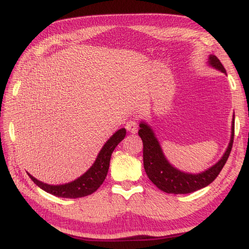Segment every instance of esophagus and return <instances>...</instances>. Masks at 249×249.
<instances>
[{
	"mask_svg": "<svg viewBox=\"0 0 249 249\" xmlns=\"http://www.w3.org/2000/svg\"><path fill=\"white\" fill-rule=\"evenodd\" d=\"M125 128L127 129L129 133L135 134V133H137L138 125H137V123L135 121H128L127 123H126V125H125Z\"/></svg>",
	"mask_w": 249,
	"mask_h": 249,
	"instance_id": "esophagus-1",
	"label": "esophagus"
}]
</instances>
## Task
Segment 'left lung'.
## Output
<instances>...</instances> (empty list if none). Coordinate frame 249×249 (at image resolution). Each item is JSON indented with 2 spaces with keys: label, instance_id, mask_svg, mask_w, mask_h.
Returning <instances> with one entry per match:
<instances>
[{
  "label": "left lung",
  "instance_id": "8db88e82",
  "mask_svg": "<svg viewBox=\"0 0 249 249\" xmlns=\"http://www.w3.org/2000/svg\"><path fill=\"white\" fill-rule=\"evenodd\" d=\"M210 65L226 73V70L221 64L220 59L216 56H210ZM235 119V117H234ZM138 130L144 148H142V159H144V168L149 180L156 187L166 193L172 195H185L191 193L206 187L215 180L220 175L221 170L229 159L234 141V120L231 125V137L230 145L227 147L225 154L218 162H216L210 169L197 175L185 174L172 167L163 156L158 141L154 136L153 130L145 123L140 125Z\"/></svg>",
  "mask_w": 249,
  "mask_h": 249
}]
</instances>
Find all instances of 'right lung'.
Masks as SVG:
<instances>
[{
  "label": "right lung",
  "instance_id": "right-lung-1",
  "mask_svg": "<svg viewBox=\"0 0 249 249\" xmlns=\"http://www.w3.org/2000/svg\"><path fill=\"white\" fill-rule=\"evenodd\" d=\"M125 135V128L117 130V132L107 142V144L103 146V148L101 149L98 158H96L95 162L92 165L90 169L83 176L80 177V178L72 181V182L60 185H50L44 182H40V181L35 179L31 175L28 176L31 177V179L34 182L38 185L39 188L43 189L44 191L59 197L77 199V197L90 196L98 190L101 187V184L103 183L105 177L107 175L109 160H111L113 150H114L115 147L124 140Z\"/></svg>",
  "mask_w": 249,
  "mask_h": 249
}]
</instances>
